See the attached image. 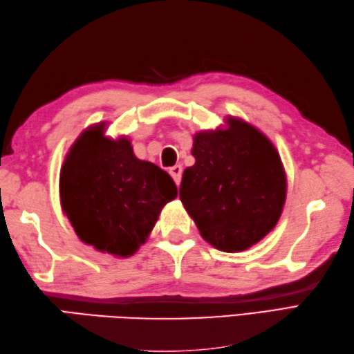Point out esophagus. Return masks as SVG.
I'll use <instances>...</instances> for the list:
<instances>
[{
    "label": "esophagus",
    "instance_id": "1",
    "mask_svg": "<svg viewBox=\"0 0 354 354\" xmlns=\"http://www.w3.org/2000/svg\"><path fill=\"white\" fill-rule=\"evenodd\" d=\"M170 175L171 178L175 179L176 185L181 184V176H183V165H173V167H170Z\"/></svg>",
    "mask_w": 354,
    "mask_h": 354
}]
</instances>
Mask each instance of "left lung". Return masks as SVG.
<instances>
[{"instance_id":"obj_1","label":"left lung","mask_w":354,"mask_h":354,"mask_svg":"<svg viewBox=\"0 0 354 354\" xmlns=\"http://www.w3.org/2000/svg\"><path fill=\"white\" fill-rule=\"evenodd\" d=\"M194 135V165L179 199L209 245L225 252L251 248L272 231L286 201V173L272 142L250 123Z\"/></svg>"}]
</instances>
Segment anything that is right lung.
<instances>
[{"label":"right lung","instance_id":"add662e5","mask_svg":"<svg viewBox=\"0 0 354 354\" xmlns=\"http://www.w3.org/2000/svg\"><path fill=\"white\" fill-rule=\"evenodd\" d=\"M59 190L82 242L117 257L137 252L162 207L178 196L169 173L138 160L126 137H104V123L88 127L71 146Z\"/></svg>","mask_w":354,"mask_h":354}]
</instances>
